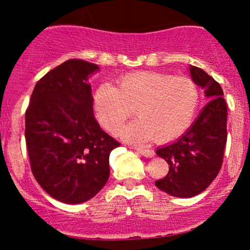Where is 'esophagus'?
I'll return each mask as SVG.
<instances>
[{
  "mask_svg": "<svg viewBox=\"0 0 250 250\" xmlns=\"http://www.w3.org/2000/svg\"><path fill=\"white\" fill-rule=\"evenodd\" d=\"M134 149H135V150L137 151V153L141 154V155H143V156H146V157H153L154 155H155V153H154L153 150H149V149H146V148L135 147Z\"/></svg>",
  "mask_w": 250,
  "mask_h": 250,
  "instance_id": "esophagus-1",
  "label": "esophagus"
}]
</instances>
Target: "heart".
Returning <instances> with one entry per match:
<instances>
[{"instance_id":"b5f03b06","label":"heart","mask_w":250,"mask_h":250,"mask_svg":"<svg viewBox=\"0 0 250 250\" xmlns=\"http://www.w3.org/2000/svg\"><path fill=\"white\" fill-rule=\"evenodd\" d=\"M199 102L200 90L193 80L140 71L122 76L117 88L110 83L100 85L94 95V111L100 125L116 134L136 110L140 120L123 129V139L141 143L155 137L167 142L189 128Z\"/></svg>"}]
</instances>
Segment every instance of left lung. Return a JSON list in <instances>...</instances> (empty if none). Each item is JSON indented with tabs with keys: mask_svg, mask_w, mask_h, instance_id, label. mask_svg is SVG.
<instances>
[{
	"mask_svg": "<svg viewBox=\"0 0 250 250\" xmlns=\"http://www.w3.org/2000/svg\"><path fill=\"white\" fill-rule=\"evenodd\" d=\"M191 80L205 91L207 104L180 139L156 149L169 171L155 186L171 196L202 193L219 174L227 142V104L221 85L203 69L189 65Z\"/></svg>",
	"mask_w": 250,
	"mask_h": 250,
	"instance_id": "8db88e82",
	"label": "left lung"
}]
</instances>
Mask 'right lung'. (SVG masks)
<instances>
[{
	"mask_svg": "<svg viewBox=\"0 0 250 250\" xmlns=\"http://www.w3.org/2000/svg\"><path fill=\"white\" fill-rule=\"evenodd\" d=\"M99 65L68 60L36 83L25 111L31 171L51 197L79 205L93 199L109 179V155L120 143L94 117L89 77Z\"/></svg>",
	"mask_w": 250,
	"mask_h": 250,
	"instance_id": "1",
	"label": "right lung"
}]
</instances>
